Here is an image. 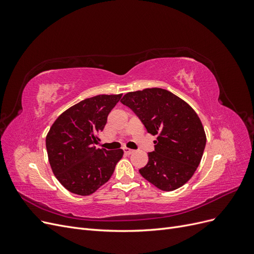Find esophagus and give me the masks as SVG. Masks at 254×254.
<instances>
[{"mask_svg": "<svg viewBox=\"0 0 254 254\" xmlns=\"http://www.w3.org/2000/svg\"><path fill=\"white\" fill-rule=\"evenodd\" d=\"M123 150H124V152L126 153V155H131V153L133 152V150H132V149L127 148V147H124V148H123Z\"/></svg>", "mask_w": 254, "mask_h": 254, "instance_id": "obj_1", "label": "esophagus"}]
</instances>
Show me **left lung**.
Here are the masks:
<instances>
[{"instance_id":"1","label":"left lung","mask_w":254,"mask_h":254,"mask_svg":"<svg viewBox=\"0 0 254 254\" xmlns=\"http://www.w3.org/2000/svg\"><path fill=\"white\" fill-rule=\"evenodd\" d=\"M121 102L139 117L148 133L158 135L155 151L148 152V162L140 174L162 190L181 188L197 170L206 142L195 110L161 88L129 92Z\"/></svg>"}]
</instances>
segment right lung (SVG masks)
Returning <instances> with one entry per match:
<instances>
[{"mask_svg": "<svg viewBox=\"0 0 254 254\" xmlns=\"http://www.w3.org/2000/svg\"><path fill=\"white\" fill-rule=\"evenodd\" d=\"M123 94L86 98L61 113L50 128L47 145L49 162L57 180L80 196L93 194L110 179L123 150L96 148L97 133Z\"/></svg>", "mask_w": 254, "mask_h": 254, "instance_id": "add662e5", "label": "right lung"}]
</instances>
